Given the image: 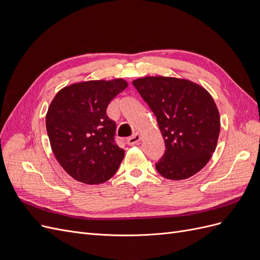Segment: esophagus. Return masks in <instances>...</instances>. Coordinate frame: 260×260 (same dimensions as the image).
Segmentation results:
<instances>
[{
	"label": "esophagus",
	"instance_id": "obj_1",
	"mask_svg": "<svg viewBox=\"0 0 260 260\" xmlns=\"http://www.w3.org/2000/svg\"><path fill=\"white\" fill-rule=\"evenodd\" d=\"M140 141H141V136L139 135V133H135V135H133L131 138L128 139L127 143L129 145L133 146V145H138L140 143Z\"/></svg>",
	"mask_w": 260,
	"mask_h": 260
}]
</instances>
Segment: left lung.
Segmentation results:
<instances>
[{
  "label": "left lung",
  "instance_id": "obj_1",
  "mask_svg": "<svg viewBox=\"0 0 260 260\" xmlns=\"http://www.w3.org/2000/svg\"><path fill=\"white\" fill-rule=\"evenodd\" d=\"M132 84L156 116L165 141L157 171L170 180L198 174L209 161L219 138L220 116L214 99L203 86L172 77H143Z\"/></svg>",
  "mask_w": 260,
  "mask_h": 260
}]
</instances>
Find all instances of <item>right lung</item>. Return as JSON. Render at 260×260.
Returning a JSON list of instances; mask_svg holds the SVG:
<instances>
[{
	"mask_svg": "<svg viewBox=\"0 0 260 260\" xmlns=\"http://www.w3.org/2000/svg\"><path fill=\"white\" fill-rule=\"evenodd\" d=\"M127 86L123 79L78 82L62 88L51 102L45 123L52 151L75 180L100 184L119 168L124 151L115 143L116 122L106 109Z\"/></svg>",
	"mask_w": 260,
	"mask_h": 260,
	"instance_id": "add662e5",
	"label": "right lung"
}]
</instances>
